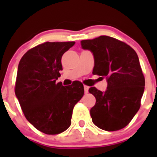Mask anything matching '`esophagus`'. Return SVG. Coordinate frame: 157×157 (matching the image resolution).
<instances>
[{
    "label": "esophagus",
    "instance_id": "obj_1",
    "mask_svg": "<svg viewBox=\"0 0 157 157\" xmlns=\"http://www.w3.org/2000/svg\"><path fill=\"white\" fill-rule=\"evenodd\" d=\"M89 88H90V87L87 86H84V90H85L86 94H88V92H89Z\"/></svg>",
    "mask_w": 157,
    "mask_h": 157
}]
</instances>
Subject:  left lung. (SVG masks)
<instances>
[{"mask_svg":"<svg viewBox=\"0 0 157 157\" xmlns=\"http://www.w3.org/2000/svg\"><path fill=\"white\" fill-rule=\"evenodd\" d=\"M81 46L94 55L93 74L105 77L108 82L105 92L89 89L96 98L90 109L93 123L107 131L125 127L139 110L145 90L138 55L126 43L109 36L82 40Z\"/></svg>","mask_w":157,"mask_h":157,"instance_id":"obj_1","label":"left lung"}]
</instances>
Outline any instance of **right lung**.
I'll list each match as a JSON object with an SVG mask.
<instances>
[{"mask_svg":"<svg viewBox=\"0 0 157 157\" xmlns=\"http://www.w3.org/2000/svg\"><path fill=\"white\" fill-rule=\"evenodd\" d=\"M75 41L45 42L27 51L18 66L15 93L27 120L46 134L70 127L75 105L84 94L78 81L63 86L56 83L63 70V54Z\"/></svg>","mask_w":157,"mask_h":157,"instance_id":"right-lung-1","label":"right lung"}]
</instances>
